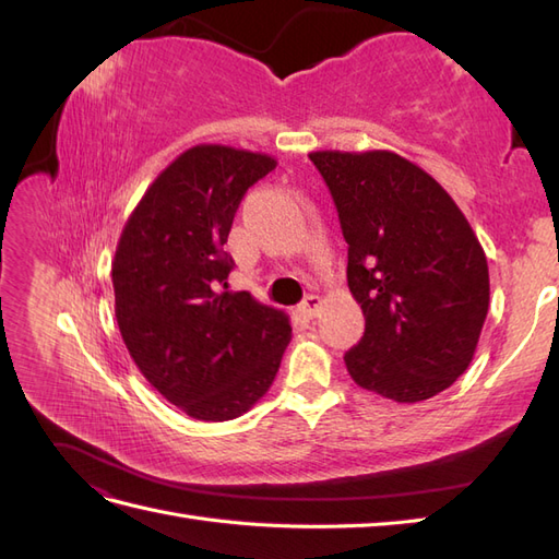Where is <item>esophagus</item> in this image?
I'll return each mask as SVG.
<instances>
[{"instance_id": "esophagus-1", "label": "esophagus", "mask_w": 559, "mask_h": 559, "mask_svg": "<svg viewBox=\"0 0 559 559\" xmlns=\"http://www.w3.org/2000/svg\"><path fill=\"white\" fill-rule=\"evenodd\" d=\"M319 308H321V298L319 296H308L306 300L300 302V314L302 317H308V319H314L317 317V312H319Z\"/></svg>"}]
</instances>
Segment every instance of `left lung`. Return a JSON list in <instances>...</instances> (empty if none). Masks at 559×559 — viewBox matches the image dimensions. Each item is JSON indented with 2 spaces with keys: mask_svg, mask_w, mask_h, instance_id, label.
Masks as SVG:
<instances>
[{
  "mask_svg": "<svg viewBox=\"0 0 559 559\" xmlns=\"http://www.w3.org/2000/svg\"><path fill=\"white\" fill-rule=\"evenodd\" d=\"M364 310L345 352L359 386L399 403L441 394L468 368L487 317L485 251L448 191L392 151H314Z\"/></svg>",
  "mask_w": 559,
  "mask_h": 559,
  "instance_id": "left-lung-1",
  "label": "left lung"
}]
</instances>
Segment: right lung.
<instances>
[{"mask_svg": "<svg viewBox=\"0 0 559 559\" xmlns=\"http://www.w3.org/2000/svg\"><path fill=\"white\" fill-rule=\"evenodd\" d=\"M265 154L198 144L173 160L130 214L111 263L116 321L142 376L193 419L240 417L273 384L292 341L284 312L228 292L224 251Z\"/></svg>", "mask_w": 559, "mask_h": 559, "instance_id": "right-lung-1", "label": "right lung"}]
</instances>
